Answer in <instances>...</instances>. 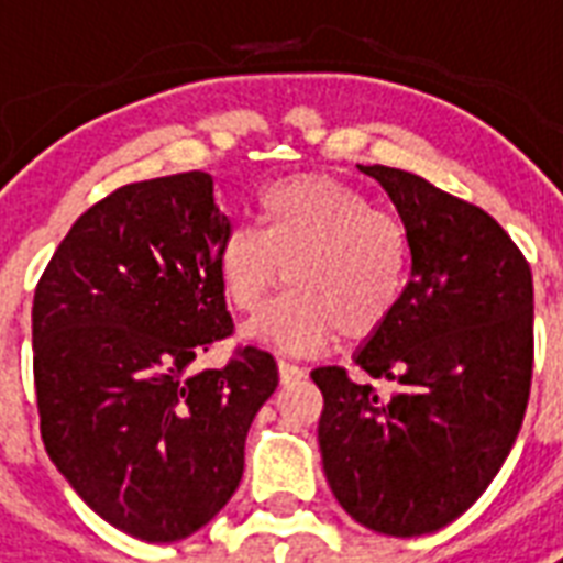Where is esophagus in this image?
Returning a JSON list of instances; mask_svg holds the SVG:
<instances>
[{
    "mask_svg": "<svg viewBox=\"0 0 563 563\" xmlns=\"http://www.w3.org/2000/svg\"><path fill=\"white\" fill-rule=\"evenodd\" d=\"M277 371H280L283 385L298 383V379H303V376H307V371L300 368V365H295V362H277Z\"/></svg>",
    "mask_w": 563,
    "mask_h": 563,
    "instance_id": "1",
    "label": "esophagus"
}]
</instances>
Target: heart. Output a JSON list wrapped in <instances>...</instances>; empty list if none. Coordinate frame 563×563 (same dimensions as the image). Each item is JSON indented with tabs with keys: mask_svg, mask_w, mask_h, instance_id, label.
<instances>
[{
	"mask_svg": "<svg viewBox=\"0 0 563 563\" xmlns=\"http://www.w3.org/2000/svg\"><path fill=\"white\" fill-rule=\"evenodd\" d=\"M260 228L233 224L216 251L221 295L254 316L291 283L247 339L307 356L335 335L368 339L400 309L409 289L411 245L394 212L371 207L362 189L330 175H295L260 195Z\"/></svg>",
	"mask_w": 563,
	"mask_h": 563,
	"instance_id": "1",
	"label": "heart"
}]
</instances>
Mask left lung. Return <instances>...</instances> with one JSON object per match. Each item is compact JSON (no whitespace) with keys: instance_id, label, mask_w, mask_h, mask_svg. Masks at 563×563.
Masks as SVG:
<instances>
[{"instance_id":"obj_1","label":"left lung","mask_w":563,"mask_h":563,"mask_svg":"<svg viewBox=\"0 0 563 563\" xmlns=\"http://www.w3.org/2000/svg\"><path fill=\"white\" fill-rule=\"evenodd\" d=\"M388 192L411 245L400 309L353 353L376 391L316 368L318 446L339 506L374 532L444 529L511 453L532 388V272L488 212L388 166H360Z\"/></svg>"}]
</instances>
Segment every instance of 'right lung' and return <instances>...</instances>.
Masks as SVG:
<instances>
[{"label":"right lung","instance_id":"add662e5","mask_svg":"<svg viewBox=\"0 0 563 563\" xmlns=\"http://www.w3.org/2000/svg\"><path fill=\"white\" fill-rule=\"evenodd\" d=\"M230 230L207 172L140 180L92 203L31 309L40 435L87 506L148 543L184 541L228 506L272 353L192 362L233 333L216 251Z\"/></svg>","mask_w":563,"mask_h":563}]
</instances>
